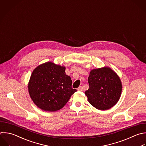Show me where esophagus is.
Here are the masks:
<instances>
[{"label":"esophagus","mask_w":146,"mask_h":146,"mask_svg":"<svg viewBox=\"0 0 146 146\" xmlns=\"http://www.w3.org/2000/svg\"><path fill=\"white\" fill-rule=\"evenodd\" d=\"M78 91H83V87H82V86H80L79 87H78Z\"/></svg>","instance_id":"esophagus-1"}]
</instances>
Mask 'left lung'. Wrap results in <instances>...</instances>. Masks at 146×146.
<instances>
[{
  "label": "left lung",
  "mask_w": 146,
  "mask_h": 146,
  "mask_svg": "<svg viewBox=\"0 0 146 146\" xmlns=\"http://www.w3.org/2000/svg\"><path fill=\"white\" fill-rule=\"evenodd\" d=\"M89 88L84 93L88 102L96 109L107 110L119 101L122 83L117 74L109 67L92 70L88 78Z\"/></svg>",
  "instance_id": "1"
}]
</instances>
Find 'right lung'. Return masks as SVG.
Masks as SVG:
<instances>
[{
	"mask_svg": "<svg viewBox=\"0 0 146 146\" xmlns=\"http://www.w3.org/2000/svg\"><path fill=\"white\" fill-rule=\"evenodd\" d=\"M66 67L47 62L33 71L28 84L30 96L34 104L45 111L62 108L77 90L72 88L70 76Z\"/></svg>",
	"mask_w": 146,
	"mask_h": 146,
	"instance_id": "right-lung-1",
	"label": "right lung"
}]
</instances>
